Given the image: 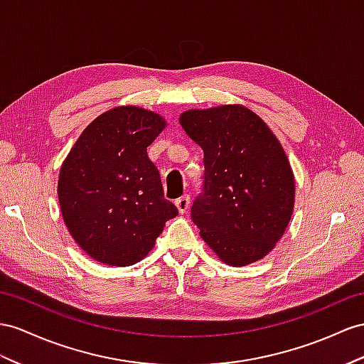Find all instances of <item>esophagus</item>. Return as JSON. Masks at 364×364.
<instances>
[{"mask_svg": "<svg viewBox=\"0 0 364 364\" xmlns=\"http://www.w3.org/2000/svg\"><path fill=\"white\" fill-rule=\"evenodd\" d=\"M175 206L178 208V212L180 213H186L191 206V197L189 195H183V197H180L178 200H175Z\"/></svg>", "mask_w": 364, "mask_h": 364, "instance_id": "1", "label": "esophagus"}]
</instances>
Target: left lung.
<instances>
[{"instance_id":"obj_1","label":"left lung","mask_w":364,"mask_h":364,"mask_svg":"<svg viewBox=\"0 0 364 364\" xmlns=\"http://www.w3.org/2000/svg\"><path fill=\"white\" fill-rule=\"evenodd\" d=\"M180 123L203 149V186L191 208L201 238L232 266L266 257L294 209V173L282 144L243 106L188 110Z\"/></svg>"}]
</instances>
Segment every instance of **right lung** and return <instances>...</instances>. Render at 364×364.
<instances>
[{
  "label": "right lung",
  "instance_id": "right-lung-1",
  "mask_svg": "<svg viewBox=\"0 0 364 364\" xmlns=\"http://www.w3.org/2000/svg\"><path fill=\"white\" fill-rule=\"evenodd\" d=\"M164 119L139 107L112 109L85 129L58 180L64 223L87 255L110 266L143 259L178 209L164 198L147 147Z\"/></svg>",
  "mask_w": 364,
  "mask_h": 364
}]
</instances>
